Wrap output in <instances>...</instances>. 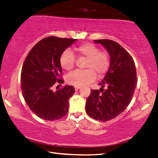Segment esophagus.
Here are the masks:
<instances>
[{
  "label": "esophagus",
  "instance_id": "1",
  "mask_svg": "<svg viewBox=\"0 0 158 158\" xmlns=\"http://www.w3.org/2000/svg\"><path fill=\"white\" fill-rule=\"evenodd\" d=\"M81 87H79V86H74V89H75V90H78Z\"/></svg>",
  "mask_w": 158,
  "mask_h": 158
}]
</instances>
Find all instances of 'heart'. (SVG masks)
Wrapping results in <instances>:
<instances>
[{"mask_svg":"<svg viewBox=\"0 0 158 158\" xmlns=\"http://www.w3.org/2000/svg\"><path fill=\"white\" fill-rule=\"evenodd\" d=\"M75 50L79 56L87 58L85 65L87 69L84 71H74L68 74L66 77V81L68 84L74 86H83L94 81L96 79V73L99 77H102L107 73L110 65L107 53L100 52L97 46L90 43L80 45ZM59 63L63 69L69 71L74 68L75 57L70 51L65 50L61 53Z\"/></svg>","mask_w":158,"mask_h":158,"instance_id":"obj_1","label":"heart"}]
</instances>
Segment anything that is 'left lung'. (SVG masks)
<instances>
[{"label": "left lung", "mask_w": 158, "mask_h": 158, "mask_svg": "<svg viewBox=\"0 0 158 158\" xmlns=\"http://www.w3.org/2000/svg\"><path fill=\"white\" fill-rule=\"evenodd\" d=\"M94 42L101 44L107 51L110 65L98 84L100 90H91L85 103V111L97 121H110L125 111L132 100L137 82V71L132 58L117 42L110 40Z\"/></svg>", "instance_id": "1"}]
</instances>
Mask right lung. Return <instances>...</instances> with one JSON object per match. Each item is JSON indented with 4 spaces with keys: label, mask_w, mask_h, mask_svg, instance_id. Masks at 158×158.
Returning <instances> with one entry per match:
<instances>
[{
    "label": "right lung",
    "mask_w": 158,
    "mask_h": 158,
    "mask_svg": "<svg viewBox=\"0 0 158 158\" xmlns=\"http://www.w3.org/2000/svg\"><path fill=\"white\" fill-rule=\"evenodd\" d=\"M77 40L47 37L37 43L23 63L21 74V90L27 105L35 114L46 121L65 116L69 99L75 92L73 85H65L54 92L52 86L60 79L62 68L59 58L64 51Z\"/></svg>",
    "instance_id": "right-lung-1"
}]
</instances>
